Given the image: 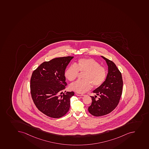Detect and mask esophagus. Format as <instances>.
<instances>
[{
	"mask_svg": "<svg viewBox=\"0 0 149 149\" xmlns=\"http://www.w3.org/2000/svg\"><path fill=\"white\" fill-rule=\"evenodd\" d=\"M75 94L77 95V96H85V95L82 94H80V93H75Z\"/></svg>",
	"mask_w": 149,
	"mask_h": 149,
	"instance_id": "esophagus-1",
	"label": "esophagus"
}]
</instances>
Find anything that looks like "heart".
<instances>
[{
	"mask_svg": "<svg viewBox=\"0 0 149 149\" xmlns=\"http://www.w3.org/2000/svg\"><path fill=\"white\" fill-rule=\"evenodd\" d=\"M79 72H83V80L77 81L70 86V89L77 93H85L92 88L99 87L104 83L107 77V70L100 63L91 58H81L66 70L65 76L70 81L75 80Z\"/></svg>",
	"mask_w": 149,
	"mask_h": 149,
	"instance_id": "1",
	"label": "heart"
}]
</instances>
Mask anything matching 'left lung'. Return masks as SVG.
Wrapping results in <instances>:
<instances>
[{
  "instance_id": "1",
  "label": "left lung",
  "mask_w": 149,
  "mask_h": 149,
  "mask_svg": "<svg viewBox=\"0 0 149 149\" xmlns=\"http://www.w3.org/2000/svg\"><path fill=\"white\" fill-rule=\"evenodd\" d=\"M102 57L108 66V73L104 83L93 91L100 97L96 100L97 96H91L92 103L88 108L89 113L97 117L108 114L117 107L122 94L123 85L122 74L115 63Z\"/></svg>"
}]
</instances>
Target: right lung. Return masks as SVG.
Wrapping results in <instances>:
<instances>
[{
    "label": "right lung",
    "instance_id": "add662e5",
    "mask_svg": "<svg viewBox=\"0 0 149 149\" xmlns=\"http://www.w3.org/2000/svg\"><path fill=\"white\" fill-rule=\"evenodd\" d=\"M74 58L59 57L45 61L35 70L30 80V91L33 103L49 117H63L69 110L73 91L66 92V68Z\"/></svg>",
    "mask_w": 149,
    "mask_h": 149
}]
</instances>
